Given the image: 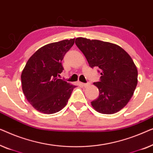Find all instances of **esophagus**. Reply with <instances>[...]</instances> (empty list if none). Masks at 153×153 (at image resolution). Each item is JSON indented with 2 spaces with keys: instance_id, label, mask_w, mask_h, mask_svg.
I'll return each mask as SVG.
<instances>
[{
  "instance_id": "1",
  "label": "esophagus",
  "mask_w": 153,
  "mask_h": 153,
  "mask_svg": "<svg viewBox=\"0 0 153 153\" xmlns=\"http://www.w3.org/2000/svg\"><path fill=\"white\" fill-rule=\"evenodd\" d=\"M82 85L83 87H87V86H89V82H87V83H82Z\"/></svg>"
}]
</instances>
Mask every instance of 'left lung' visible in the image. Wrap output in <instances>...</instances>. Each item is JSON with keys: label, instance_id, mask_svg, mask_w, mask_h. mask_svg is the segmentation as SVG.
Instances as JSON below:
<instances>
[{"label": "left lung", "instance_id": "8db88e82", "mask_svg": "<svg viewBox=\"0 0 153 153\" xmlns=\"http://www.w3.org/2000/svg\"><path fill=\"white\" fill-rule=\"evenodd\" d=\"M76 44L91 68L98 67L100 80L94 82L99 96L91 105L101 114H114L127 105L137 85L138 72L130 55L118 45L78 37Z\"/></svg>", "mask_w": 153, "mask_h": 153}]
</instances>
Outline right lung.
Returning a JSON list of instances; mask_svg holds the SVG:
<instances>
[{"mask_svg": "<svg viewBox=\"0 0 153 153\" xmlns=\"http://www.w3.org/2000/svg\"><path fill=\"white\" fill-rule=\"evenodd\" d=\"M74 42L75 39H71L45 45L31 56L23 68V92L40 112L51 114L61 110L76 87L58 78L64 70L62 59Z\"/></svg>", "mask_w": 153, "mask_h": 153, "instance_id": "obj_1", "label": "right lung"}]
</instances>
